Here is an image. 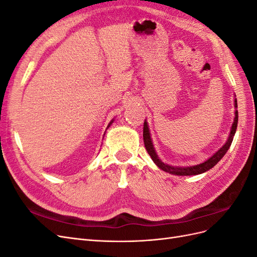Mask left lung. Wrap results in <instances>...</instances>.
Returning a JSON list of instances; mask_svg holds the SVG:
<instances>
[{
	"label": "left lung",
	"instance_id": "left-lung-1",
	"mask_svg": "<svg viewBox=\"0 0 257 257\" xmlns=\"http://www.w3.org/2000/svg\"><path fill=\"white\" fill-rule=\"evenodd\" d=\"M235 107H237V99H235ZM237 124H238V111L236 110L235 112V120L234 123H232V126L230 130V134L229 137L227 139L226 144H225L221 149L215 152L211 158L209 160H207L206 162L201 163L199 165H195V166H191V167H177V166H170L167 164H164L159 158L158 154L155 152L152 142H151V137H150V132L149 128H148V124L145 121L144 123V143H145V147L149 153V155L151 157V159L153 160V162L157 164L158 167H160L162 170H164L166 173L173 174V175H177V176H192V175H199L203 174L207 170H209L210 168H212L214 165L217 164V162H220L221 159L224 157L225 153L227 152V150L229 149V147L232 143V139H234L236 130H237Z\"/></svg>",
	"mask_w": 257,
	"mask_h": 257
}]
</instances>
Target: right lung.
Returning a JSON list of instances; mask_svg holds the SVG:
<instances>
[{
	"label": "right lung",
	"instance_id": "right-lung-1",
	"mask_svg": "<svg viewBox=\"0 0 257 257\" xmlns=\"http://www.w3.org/2000/svg\"><path fill=\"white\" fill-rule=\"evenodd\" d=\"M111 123H112V121H111V122H110V123H109V125H110V124H111ZM109 125H108V126H109Z\"/></svg>",
	"mask_w": 257,
	"mask_h": 257
}]
</instances>
